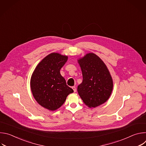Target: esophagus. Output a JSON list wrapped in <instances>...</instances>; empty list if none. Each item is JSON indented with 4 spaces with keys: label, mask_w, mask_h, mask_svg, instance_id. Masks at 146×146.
<instances>
[{
    "label": "esophagus",
    "mask_w": 146,
    "mask_h": 146,
    "mask_svg": "<svg viewBox=\"0 0 146 146\" xmlns=\"http://www.w3.org/2000/svg\"><path fill=\"white\" fill-rule=\"evenodd\" d=\"M72 89L73 90V91H74V92H76V87H75V86L72 87Z\"/></svg>",
    "instance_id": "34e87169"
}]
</instances>
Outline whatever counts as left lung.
<instances>
[{
    "mask_svg": "<svg viewBox=\"0 0 146 146\" xmlns=\"http://www.w3.org/2000/svg\"><path fill=\"white\" fill-rule=\"evenodd\" d=\"M78 63L83 79L77 91L82 101L90 108L106 102L112 92L113 82L105 63L94 53L78 59Z\"/></svg>",
    "mask_w": 146,
    "mask_h": 146,
    "instance_id": "1",
    "label": "left lung"
}]
</instances>
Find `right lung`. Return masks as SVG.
<instances>
[{
  "label": "right lung",
  "instance_id": "add662e5",
  "mask_svg": "<svg viewBox=\"0 0 146 146\" xmlns=\"http://www.w3.org/2000/svg\"><path fill=\"white\" fill-rule=\"evenodd\" d=\"M68 57L53 52L37 65L31 79V88L34 98L42 107L54 111L64 103L73 90L66 84L60 73Z\"/></svg>",
  "mask_w": 146,
  "mask_h": 146
}]
</instances>
